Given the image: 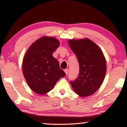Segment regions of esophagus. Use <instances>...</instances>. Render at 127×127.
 Here are the masks:
<instances>
[{
    "label": "esophagus",
    "mask_w": 127,
    "mask_h": 127,
    "mask_svg": "<svg viewBox=\"0 0 127 127\" xmlns=\"http://www.w3.org/2000/svg\"><path fill=\"white\" fill-rule=\"evenodd\" d=\"M64 72H65L66 74V75H67V74H68V73H69V69H65V70H64Z\"/></svg>",
    "instance_id": "34e87169"
}]
</instances>
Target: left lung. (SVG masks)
Wrapping results in <instances>:
<instances>
[{
	"instance_id": "left-lung-1",
	"label": "left lung",
	"mask_w": 127,
	"mask_h": 127,
	"mask_svg": "<svg viewBox=\"0 0 127 127\" xmlns=\"http://www.w3.org/2000/svg\"><path fill=\"white\" fill-rule=\"evenodd\" d=\"M69 45L77 57L79 73L70 84L75 93L82 97L96 92L105 78L106 60L100 48L91 40H70Z\"/></svg>"
}]
</instances>
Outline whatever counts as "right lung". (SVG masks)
Masks as SVG:
<instances>
[{
    "instance_id": "add662e5",
    "label": "right lung",
    "mask_w": 127,
    "mask_h": 127,
    "mask_svg": "<svg viewBox=\"0 0 127 127\" xmlns=\"http://www.w3.org/2000/svg\"><path fill=\"white\" fill-rule=\"evenodd\" d=\"M53 37H43L34 42L28 50L22 62V72L29 87L40 95L53 89L57 81L66 76L60 68L53 53L60 46Z\"/></svg>"
}]
</instances>
